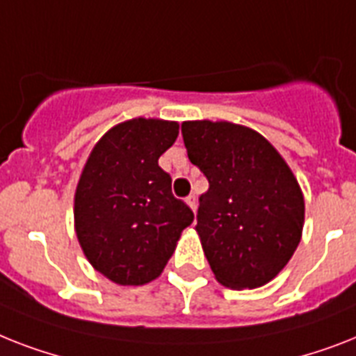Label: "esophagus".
I'll return each mask as SVG.
<instances>
[{"label":"esophagus","instance_id":"esophagus-1","mask_svg":"<svg viewBox=\"0 0 356 356\" xmlns=\"http://www.w3.org/2000/svg\"><path fill=\"white\" fill-rule=\"evenodd\" d=\"M184 201H186L188 207L192 208L193 212H195V208H197V199H195V195H188V197L184 199Z\"/></svg>","mask_w":356,"mask_h":356}]
</instances>
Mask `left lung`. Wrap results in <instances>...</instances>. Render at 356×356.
Wrapping results in <instances>:
<instances>
[{
    "label": "left lung",
    "instance_id": "obj_1",
    "mask_svg": "<svg viewBox=\"0 0 356 356\" xmlns=\"http://www.w3.org/2000/svg\"><path fill=\"white\" fill-rule=\"evenodd\" d=\"M190 163L208 179L197 230L213 276L256 289L293 258L303 228V195L273 144L254 129L193 120L181 126Z\"/></svg>",
    "mask_w": 356,
    "mask_h": 356
}]
</instances>
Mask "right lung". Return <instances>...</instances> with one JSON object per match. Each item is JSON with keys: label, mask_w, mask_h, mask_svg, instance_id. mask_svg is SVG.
I'll return each instance as SVG.
<instances>
[{"label": "right lung", "mask_w": 356, "mask_h": 356, "mask_svg": "<svg viewBox=\"0 0 356 356\" xmlns=\"http://www.w3.org/2000/svg\"><path fill=\"white\" fill-rule=\"evenodd\" d=\"M177 135V122L133 118L109 129L86 163L74 195L78 241L89 263L118 285L157 278L193 221L159 166Z\"/></svg>", "instance_id": "add662e5"}]
</instances>
